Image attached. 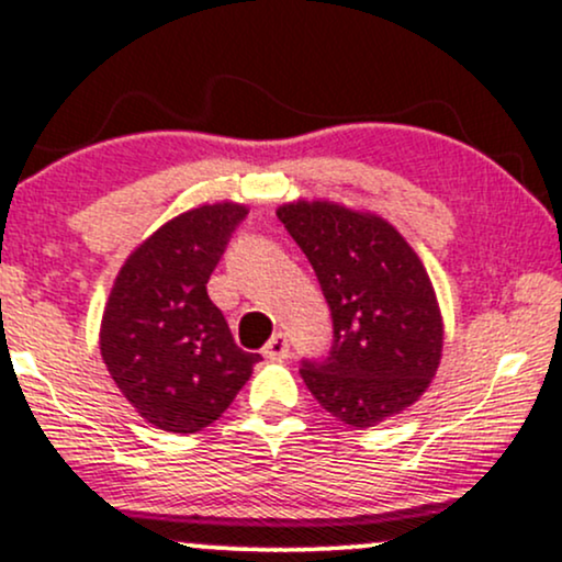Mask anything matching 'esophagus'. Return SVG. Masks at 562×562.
Segmentation results:
<instances>
[{
  "mask_svg": "<svg viewBox=\"0 0 562 562\" xmlns=\"http://www.w3.org/2000/svg\"><path fill=\"white\" fill-rule=\"evenodd\" d=\"M261 355L267 357L269 362H282V360H285V357L291 355V344H288L285 333H274V336H271L269 341H267V347L261 349Z\"/></svg>",
  "mask_w": 562,
  "mask_h": 562,
  "instance_id": "34e87169",
  "label": "esophagus"
}]
</instances>
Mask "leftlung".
<instances>
[{
  "label": "left lung",
  "mask_w": 562,
  "mask_h": 562,
  "mask_svg": "<svg viewBox=\"0 0 562 562\" xmlns=\"http://www.w3.org/2000/svg\"><path fill=\"white\" fill-rule=\"evenodd\" d=\"M310 258L333 314V347L301 375L349 427H375L429 390L442 357V314L418 252L386 218L333 200L277 207Z\"/></svg>",
  "instance_id": "1"
}]
</instances>
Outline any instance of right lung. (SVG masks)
Segmentation results:
<instances>
[{"label":"right lung","mask_w":562,"mask_h":562,"mask_svg":"<svg viewBox=\"0 0 562 562\" xmlns=\"http://www.w3.org/2000/svg\"><path fill=\"white\" fill-rule=\"evenodd\" d=\"M243 202L191 207L159 226L122 263L103 306L101 357L144 422L191 435L211 427L248 384L261 355L234 344L207 295Z\"/></svg>","instance_id":"right-lung-1"}]
</instances>
